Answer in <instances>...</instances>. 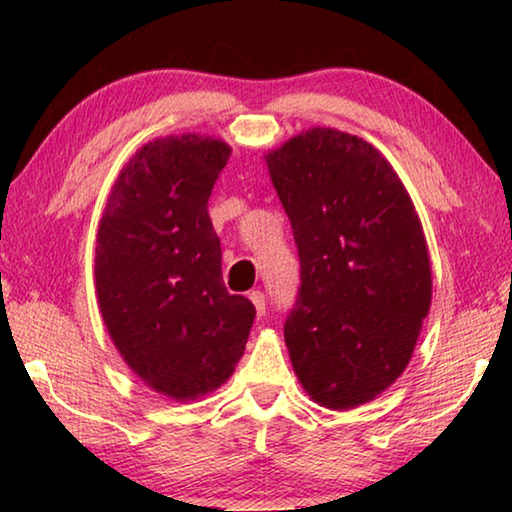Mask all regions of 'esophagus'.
Instances as JSON below:
<instances>
[{"label":"esophagus","instance_id":"34e87169","mask_svg":"<svg viewBox=\"0 0 512 512\" xmlns=\"http://www.w3.org/2000/svg\"><path fill=\"white\" fill-rule=\"evenodd\" d=\"M248 298H250V302H253V305H255L257 316L262 318V316L266 314V296H264V293H262V291H253Z\"/></svg>","mask_w":512,"mask_h":512}]
</instances>
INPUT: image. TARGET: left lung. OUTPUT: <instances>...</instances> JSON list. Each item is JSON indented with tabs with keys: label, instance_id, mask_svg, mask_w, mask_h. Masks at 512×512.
<instances>
[{
	"label": "left lung",
	"instance_id": "left-lung-1",
	"mask_svg": "<svg viewBox=\"0 0 512 512\" xmlns=\"http://www.w3.org/2000/svg\"><path fill=\"white\" fill-rule=\"evenodd\" d=\"M300 257L284 341L300 384L354 409L402 375L431 305L422 223L375 146L309 128L266 155Z\"/></svg>",
	"mask_w": 512,
	"mask_h": 512
}]
</instances>
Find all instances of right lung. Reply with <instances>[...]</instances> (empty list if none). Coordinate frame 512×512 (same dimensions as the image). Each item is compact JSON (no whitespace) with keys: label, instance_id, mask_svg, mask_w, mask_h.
Masks as SVG:
<instances>
[{"label":"right lung","instance_id":"add662e5","mask_svg":"<svg viewBox=\"0 0 512 512\" xmlns=\"http://www.w3.org/2000/svg\"><path fill=\"white\" fill-rule=\"evenodd\" d=\"M230 151L194 133L144 144L99 223L94 282L110 339L146 386L178 402L235 372L255 320L253 302L225 289L207 214Z\"/></svg>","mask_w":512,"mask_h":512}]
</instances>
